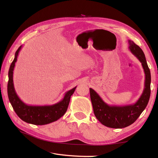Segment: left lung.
Here are the masks:
<instances>
[{
	"instance_id": "8db88e82",
	"label": "left lung",
	"mask_w": 158,
	"mask_h": 158,
	"mask_svg": "<svg viewBox=\"0 0 158 158\" xmlns=\"http://www.w3.org/2000/svg\"><path fill=\"white\" fill-rule=\"evenodd\" d=\"M129 49L141 62L145 74V88L136 102L126 106L107 105L94 90L89 88L90 98L94 115L102 125L112 128H123L132 124L139 118L148 104L151 94V73L145 56L139 46L128 40Z\"/></svg>"
}]
</instances>
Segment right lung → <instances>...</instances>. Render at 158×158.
<instances>
[{
    "instance_id": "obj_1",
    "label": "right lung",
    "mask_w": 158,
    "mask_h": 158,
    "mask_svg": "<svg viewBox=\"0 0 158 158\" xmlns=\"http://www.w3.org/2000/svg\"><path fill=\"white\" fill-rule=\"evenodd\" d=\"M22 47V45L20 46L16 51L14 60L10 66L9 70L7 93L10 103L18 116L26 123L35 124V125H45V124L55 122L62 117L66 112L70 97L75 92L77 86L66 92L61 101L57 102L54 105L32 106L26 105L22 102L15 92L13 79L15 64Z\"/></svg>"
}]
</instances>
